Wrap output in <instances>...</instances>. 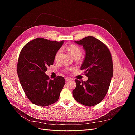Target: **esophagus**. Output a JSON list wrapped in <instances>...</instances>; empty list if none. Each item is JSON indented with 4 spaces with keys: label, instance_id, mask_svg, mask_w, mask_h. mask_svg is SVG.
Segmentation results:
<instances>
[{
    "label": "esophagus",
    "instance_id": "34e87169",
    "mask_svg": "<svg viewBox=\"0 0 135 135\" xmlns=\"http://www.w3.org/2000/svg\"><path fill=\"white\" fill-rule=\"evenodd\" d=\"M70 79H69V78H65V80H66V81H70Z\"/></svg>",
    "mask_w": 135,
    "mask_h": 135
}]
</instances>
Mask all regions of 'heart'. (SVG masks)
<instances>
[{
	"instance_id": "obj_1",
	"label": "heart",
	"mask_w": 135,
	"mask_h": 135,
	"mask_svg": "<svg viewBox=\"0 0 135 135\" xmlns=\"http://www.w3.org/2000/svg\"><path fill=\"white\" fill-rule=\"evenodd\" d=\"M68 50L71 53V54L73 57H74V59L78 57H80L82 55V54H83L82 50H81L79 47H78L76 46V45H74V44L69 46L68 47ZM62 49L60 48L56 53L55 56V60L57 61V62L59 61L60 59V57H61V54H62ZM69 70H71L72 69H69Z\"/></svg>"
}]
</instances>
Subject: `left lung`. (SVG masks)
I'll use <instances>...</instances> for the list:
<instances>
[{
  "mask_svg": "<svg viewBox=\"0 0 135 135\" xmlns=\"http://www.w3.org/2000/svg\"><path fill=\"white\" fill-rule=\"evenodd\" d=\"M75 43L82 46L85 51L80 70L88 78L86 81L75 80L76 87L73 95L80 104L92 107L102 101L108 91L113 75L112 55L108 47L93 36Z\"/></svg>",
  "mask_w": 135,
  "mask_h": 135,
  "instance_id": "1",
  "label": "left lung"
}]
</instances>
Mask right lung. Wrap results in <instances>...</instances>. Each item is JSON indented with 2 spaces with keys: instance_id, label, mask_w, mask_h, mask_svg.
Returning a JSON list of instances; mask_svg holds the SVG:
<instances>
[{
  "instance_id": "obj_1",
  "label": "right lung",
  "mask_w": 135,
  "mask_h": 135,
  "mask_svg": "<svg viewBox=\"0 0 135 135\" xmlns=\"http://www.w3.org/2000/svg\"><path fill=\"white\" fill-rule=\"evenodd\" d=\"M61 42L36 38L22 48L17 63V74L25 95L32 103L47 107L59 99L65 80L58 76L54 80L45 74L47 67L54 64L56 52Z\"/></svg>"
}]
</instances>
